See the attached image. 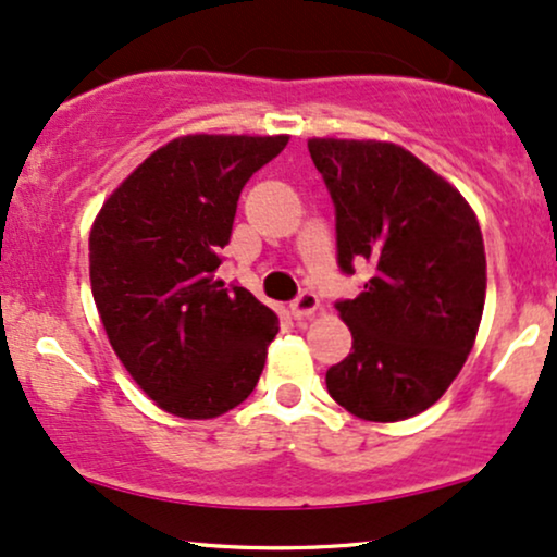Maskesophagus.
Listing matches in <instances>:
<instances>
[{"mask_svg": "<svg viewBox=\"0 0 557 557\" xmlns=\"http://www.w3.org/2000/svg\"><path fill=\"white\" fill-rule=\"evenodd\" d=\"M319 308V296L313 290L298 293V298L290 304L293 319H308Z\"/></svg>", "mask_w": 557, "mask_h": 557, "instance_id": "esophagus-1", "label": "esophagus"}]
</instances>
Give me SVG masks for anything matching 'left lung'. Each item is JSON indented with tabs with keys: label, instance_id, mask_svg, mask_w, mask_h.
<instances>
[{
	"label": "left lung",
	"instance_id": "left-lung-1",
	"mask_svg": "<svg viewBox=\"0 0 557 557\" xmlns=\"http://www.w3.org/2000/svg\"><path fill=\"white\" fill-rule=\"evenodd\" d=\"M334 205L337 267H371L337 300L352 352L326 371L347 412L394 423L428 410L459 376L485 306V246L461 194L388 143L308 139Z\"/></svg>",
	"mask_w": 557,
	"mask_h": 557
}]
</instances>
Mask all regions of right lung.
Wrapping results in <instances>:
<instances>
[{
  "label": "right lung",
  "instance_id": "1",
  "mask_svg": "<svg viewBox=\"0 0 557 557\" xmlns=\"http://www.w3.org/2000/svg\"><path fill=\"white\" fill-rule=\"evenodd\" d=\"M287 137H178L111 194L90 231V283L113 352L165 412L218 418L257 386L277 313L214 280L240 189Z\"/></svg>",
  "mask_w": 557,
  "mask_h": 557
}]
</instances>
